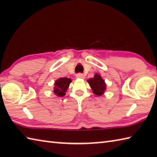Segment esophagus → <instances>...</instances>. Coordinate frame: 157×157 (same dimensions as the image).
<instances>
[{"label": "esophagus", "instance_id": "34e87169", "mask_svg": "<svg viewBox=\"0 0 157 157\" xmlns=\"http://www.w3.org/2000/svg\"><path fill=\"white\" fill-rule=\"evenodd\" d=\"M76 78H79V79H84V75L82 73H78L76 75Z\"/></svg>", "mask_w": 157, "mask_h": 157}]
</instances>
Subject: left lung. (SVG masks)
Returning <instances> with one entry per match:
<instances>
[{
	"label": "left lung",
	"instance_id": "obj_1",
	"mask_svg": "<svg viewBox=\"0 0 157 157\" xmlns=\"http://www.w3.org/2000/svg\"><path fill=\"white\" fill-rule=\"evenodd\" d=\"M87 82L93 91V93L97 96H101L106 90L105 81L98 73H96L93 78L89 79Z\"/></svg>",
	"mask_w": 157,
	"mask_h": 157
}]
</instances>
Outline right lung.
I'll return each instance as SVG.
<instances>
[{
	"mask_svg": "<svg viewBox=\"0 0 157 157\" xmlns=\"http://www.w3.org/2000/svg\"><path fill=\"white\" fill-rule=\"evenodd\" d=\"M71 82V79L68 78H61L56 79L55 82H54V94L60 97L65 96L66 92Z\"/></svg>",
	"mask_w": 157,
	"mask_h": 157,
	"instance_id": "add662e5",
	"label": "right lung"
}]
</instances>
